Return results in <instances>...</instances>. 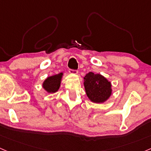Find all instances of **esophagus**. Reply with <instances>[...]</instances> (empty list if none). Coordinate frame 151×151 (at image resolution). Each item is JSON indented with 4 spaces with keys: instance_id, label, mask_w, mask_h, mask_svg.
<instances>
[{
    "instance_id": "esophagus-1",
    "label": "esophagus",
    "mask_w": 151,
    "mask_h": 151,
    "mask_svg": "<svg viewBox=\"0 0 151 151\" xmlns=\"http://www.w3.org/2000/svg\"><path fill=\"white\" fill-rule=\"evenodd\" d=\"M69 72L70 73V74H78V71H77V70H73V69H69Z\"/></svg>"
}]
</instances>
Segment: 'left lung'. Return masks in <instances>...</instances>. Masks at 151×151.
<instances>
[{
	"label": "left lung",
	"mask_w": 151,
	"mask_h": 151,
	"mask_svg": "<svg viewBox=\"0 0 151 151\" xmlns=\"http://www.w3.org/2000/svg\"><path fill=\"white\" fill-rule=\"evenodd\" d=\"M87 97L94 103H104L112 95V84L100 74L89 72L84 77Z\"/></svg>",
	"instance_id": "left-lung-1"
}]
</instances>
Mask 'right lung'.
Segmentation results:
<instances>
[{
	"label": "right lung",
	"mask_w": 151,
	"mask_h": 151,
	"mask_svg": "<svg viewBox=\"0 0 151 151\" xmlns=\"http://www.w3.org/2000/svg\"><path fill=\"white\" fill-rule=\"evenodd\" d=\"M63 75H64V73L61 72L57 74L48 77L43 82L42 87L47 93H55L59 90V87H60Z\"/></svg>",
	"instance_id": "right-lung-1"
}]
</instances>
